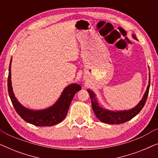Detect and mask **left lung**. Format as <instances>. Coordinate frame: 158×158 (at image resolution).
<instances>
[{
  "label": "left lung",
  "mask_w": 158,
  "mask_h": 158,
  "mask_svg": "<svg viewBox=\"0 0 158 158\" xmlns=\"http://www.w3.org/2000/svg\"><path fill=\"white\" fill-rule=\"evenodd\" d=\"M132 37L137 40V37L135 34H133ZM150 74L149 77V84L147 88V90L145 94H144L143 98L140 102L136 106L135 108L131 109L128 111H109V110L103 109L99 106L97 99L96 98V95L90 90H88V92L89 93L90 98L91 99V105L93 110H94L95 114L97 116V118L101 122L107 123L110 124H119L128 122L131 118L135 117L136 115H137L139 113L140 111L144 107L147 98H148L149 89H150Z\"/></svg>",
  "instance_id": "1"
}]
</instances>
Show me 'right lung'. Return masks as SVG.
<instances>
[{"label": "right lung", "mask_w": 158, "mask_h": 158, "mask_svg": "<svg viewBox=\"0 0 158 158\" xmlns=\"http://www.w3.org/2000/svg\"><path fill=\"white\" fill-rule=\"evenodd\" d=\"M10 65L11 60L8 77V90L13 106L19 115L25 122L38 127H50L61 122L68 114L69 106L75 94L81 90V86L75 83L67 86L60 98L52 106L44 110L33 111L23 106L14 96L10 80Z\"/></svg>", "instance_id": "1"}]
</instances>
